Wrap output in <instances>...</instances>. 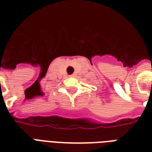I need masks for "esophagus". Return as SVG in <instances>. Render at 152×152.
Returning a JSON list of instances; mask_svg holds the SVG:
<instances>
[{
  "label": "esophagus",
  "mask_w": 152,
  "mask_h": 152,
  "mask_svg": "<svg viewBox=\"0 0 152 152\" xmlns=\"http://www.w3.org/2000/svg\"><path fill=\"white\" fill-rule=\"evenodd\" d=\"M70 77H75V75H70Z\"/></svg>",
  "instance_id": "1"
}]
</instances>
